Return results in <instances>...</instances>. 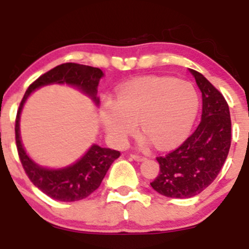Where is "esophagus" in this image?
Here are the masks:
<instances>
[{"label":"esophagus","instance_id":"1","mask_svg":"<svg viewBox=\"0 0 249 249\" xmlns=\"http://www.w3.org/2000/svg\"><path fill=\"white\" fill-rule=\"evenodd\" d=\"M131 157H132V158L134 159V160H137V161H142V160H145V157L144 156H141V154H131Z\"/></svg>","mask_w":249,"mask_h":249}]
</instances>
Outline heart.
<instances>
[{
    "label": "heart",
    "mask_w": 249,
    "mask_h": 249,
    "mask_svg": "<svg viewBox=\"0 0 249 249\" xmlns=\"http://www.w3.org/2000/svg\"><path fill=\"white\" fill-rule=\"evenodd\" d=\"M199 108L198 92L191 83L147 77L121 89L117 101L107 99L101 121L110 141L124 145L141 123L142 133L159 148L172 147L190 133Z\"/></svg>",
    "instance_id": "b5f03b06"
}]
</instances>
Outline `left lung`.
Masks as SVG:
<instances>
[{
    "mask_svg": "<svg viewBox=\"0 0 249 249\" xmlns=\"http://www.w3.org/2000/svg\"><path fill=\"white\" fill-rule=\"evenodd\" d=\"M202 95L201 122L176 150L157 157L160 172L151 186L168 198H192L218 177L231 147L230 107L222 93L191 69Z\"/></svg>",
    "mask_w": 249,
    "mask_h": 249,
    "instance_id": "obj_1",
    "label": "left lung"
}]
</instances>
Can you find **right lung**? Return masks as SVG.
I'll return each mask as SVG.
<instances>
[{
    "label": "right lung",
    "mask_w": 249,
    "mask_h": 249,
    "mask_svg": "<svg viewBox=\"0 0 249 249\" xmlns=\"http://www.w3.org/2000/svg\"><path fill=\"white\" fill-rule=\"evenodd\" d=\"M104 73L98 68L78 63H64L43 73L35 82L31 83L19 103L15 119V141L19 160L30 181L50 198L67 202L87 198L101 186L103 178L111 164L121 156V152L92 145L76 164L69 167L48 170L38 166L27 156L19 137V115L24 102L37 88L53 83H67L81 89L98 104L97 87Z\"/></svg>",
    "instance_id": "1"
}]
</instances>
